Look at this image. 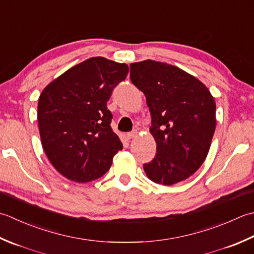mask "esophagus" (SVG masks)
<instances>
[{"label":"esophagus","mask_w":254,"mask_h":254,"mask_svg":"<svg viewBox=\"0 0 254 254\" xmlns=\"http://www.w3.org/2000/svg\"><path fill=\"white\" fill-rule=\"evenodd\" d=\"M136 135V131H133V132H128L126 134V138L127 140H131L132 137H134Z\"/></svg>","instance_id":"obj_1"}]
</instances>
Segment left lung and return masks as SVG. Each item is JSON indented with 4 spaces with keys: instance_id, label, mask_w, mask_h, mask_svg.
Wrapping results in <instances>:
<instances>
[{
    "instance_id": "8db88e82",
    "label": "left lung",
    "mask_w": 254,
    "mask_h": 254,
    "mask_svg": "<svg viewBox=\"0 0 254 254\" xmlns=\"http://www.w3.org/2000/svg\"><path fill=\"white\" fill-rule=\"evenodd\" d=\"M132 83L145 94L156 155L143 165L147 177L173 185L190 177L209 152L216 103L207 87L178 67L155 61L130 64Z\"/></svg>"
}]
</instances>
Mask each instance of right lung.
<instances>
[{"label": "right lung", "instance_id": "obj_1", "mask_svg": "<svg viewBox=\"0 0 254 254\" xmlns=\"http://www.w3.org/2000/svg\"><path fill=\"white\" fill-rule=\"evenodd\" d=\"M127 72L126 64L92 57L43 90L37 108L43 148L68 180L87 183L103 176L123 148L110 126L107 102Z\"/></svg>", "mask_w": 254, "mask_h": 254}]
</instances>
